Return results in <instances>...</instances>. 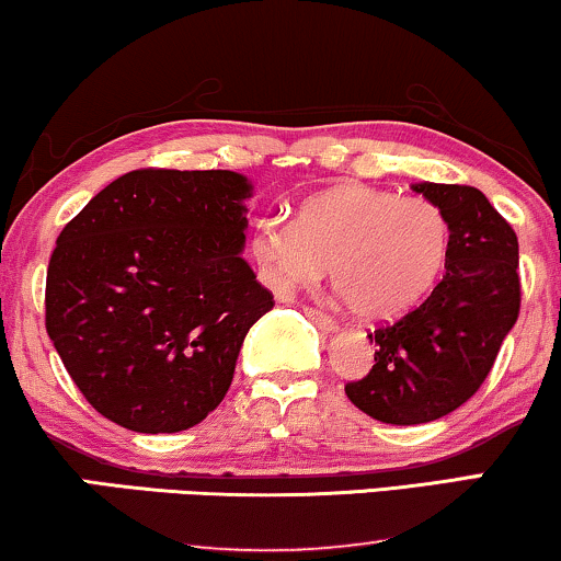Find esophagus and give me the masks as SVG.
Listing matches in <instances>:
<instances>
[{"label":"esophagus","mask_w":561,"mask_h":561,"mask_svg":"<svg viewBox=\"0 0 561 561\" xmlns=\"http://www.w3.org/2000/svg\"><path fill=\"white\" fill-rule=\"evenodd\" d=\"M305 316H308L310 321H316L318 325H321V329H323L325 333H333V331H339V323L333 321L331 316L321 313V310H316V308H305Z\"/></svg>","instance_id":"esophagus-1"}]
</instances>
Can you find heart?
<instances>
[{
    "label": "heart",
    "mask_w": 561,
    "mask_h": 561,
    "mask_svg": "<svg viewBox=\"0 0 561 561\" xmlns=\"http://www.w3.org/2000/svg\"><path fill=\"white\" fill-rule=\"evenodd\" d=\"M450 225L427 198L346 183L318 194L297 217H261L251 256L274 293L331 282L354 316L386 321L416 305L443 272Z\"/></svg>",
    "instance_id": "1"
}]
</instances>
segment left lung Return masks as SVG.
<instances>
[{
	"label": "left lung",
	"instance_id": "8db88e82",
	"mask_svg": "<svg viewBox=\"0 0 561 561\" xmlns=\"http://www.w3.org/2000/svg\"><path fill=\"white\" fill-rule=\"evenodd\" d=\"M450 225L445 274L432 295L380 325L375 365L346 382L359 411L386 424H424L456 411L486 380L520 310L517 236L473 186L414 183Z\"/></svg>",
	"mask_w": 561,
	"mask_h": 561
}]
</instances>
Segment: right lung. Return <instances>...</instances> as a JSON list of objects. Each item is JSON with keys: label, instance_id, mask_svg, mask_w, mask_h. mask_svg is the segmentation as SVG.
<instances>
[{"label": "right lung", "instance_id": "obj_1", "mask_svg": "<svg viewBox=\"0 0 561 561\" xmlns=\"http://www.w3.org/2000/svg\"><path fill=\"white\" fill-rule=\"evenodd\" d=\"M251 196L232 170H131L56 238L46 331L105 420L181 432L225 399L248 329L274 308L243 259Z\"/></svg>", "mask_w": 561, "mask_h": 561}]
</instances>
